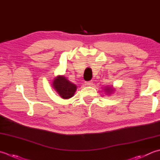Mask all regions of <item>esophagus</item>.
<instances>
[{
    "instance_id": "obj_1",
    "label": "esophagus",
    "mask_w": 160,
    "mask_h": 160,
    "mask_svg": "<svg viewBox=\"0 0 160 160\" xmlns=\"http://www.w3.org/2000/svg\"><path fill=\"white\" fill-rule=\"evenodd\" d=\"M86 86H91V85L92 84V81H86Z\"/></svg>"
}]
</instances>
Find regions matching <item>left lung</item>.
Returning a JSON list of instances; mask_svg holds the SVG:
<instances>
[{
  "mask_svg": "<svg viewBox=\"0 0 160 160\" xmlns=\"http://www.w3.org/2000/svg\"><path fill=\"white\" fill-rule=\"evenodd\" d=\"M107 89H106V92H112V88H106Z\"/></svg>",
  "mask_w": 160,
  "mask_h": 160,
  "instance_id": "8db88e82",
  "label": "left lung"
}]
</instances>
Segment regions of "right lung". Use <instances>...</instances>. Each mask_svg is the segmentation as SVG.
I'll use <instances>...</instances> for the list:
<instances>
[{"instance_id":"right-lung-1","label":"right lung","mask_w":160,"mask_h":160,"mask_svg":"<svg viewBox=\"0 0 160 160\" xmlns=\"http://www.w3.org/2000/svg\"><path fill=\"white\" fill-rule=\"evenodd\" d=\"M52 86L63 99H69L74 95L77 90L75 85L66 79V77L58 76L53 81Z\"/></svg>"}]
</instances>
